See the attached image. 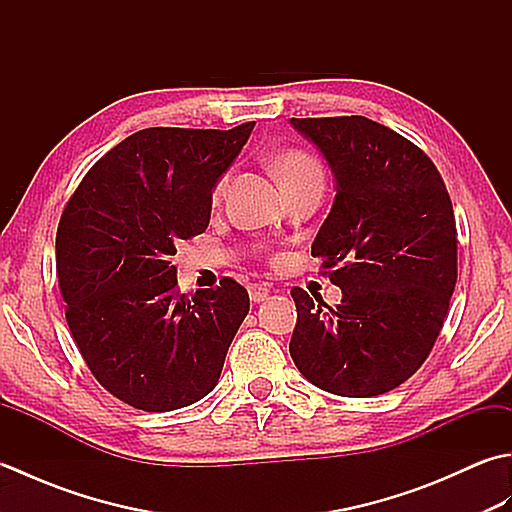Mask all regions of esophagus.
I'll use <instances>...</instances> for the list:
<instances>
[{
	"mask_svg": "<svg viewBox=\"0 0 512 512\" xmlns=\"http://www.w3.org/2000/svg\"><path fill=\"white\" fill-rule=\"evenodd\" d=\"M248 295H250V301L262 303V301H266V299H268V295H270V288H268V286H262V284H253V286L248 288Z\"/></svg>",
	"mask_w": 512,
	"mask_h": 512,
	"instance_id": "esophagus-1",
	"label": "esophagus"
}]
</instances>
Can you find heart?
<instances>
[{
  "mask_svg": "<svg viewBox=\"0 0 512 512\" xmlns=\"http://www.w3.org/2000/svg\"><path fill=\"white\" fill-rule=\"evenodd\" d=\"M275 173L284 189H290L295 187V184H303V182H323V169L317 162V158L301 149L281 151V154L275 158ZM228 180H231V173L228 171L217 178L213 187V200H220L226 193Z\"/></svg>",
  "mask_w": 512,
  "mask_h": 512,
  "instance_id": "1",
  "label": "heart"
}]
</instances>
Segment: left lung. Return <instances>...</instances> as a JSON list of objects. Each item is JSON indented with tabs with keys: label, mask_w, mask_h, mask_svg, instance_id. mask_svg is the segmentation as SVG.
<instances>
[{
	"label": "left lung",
	"mask_w": 512,
	"mask_h": 512,
	"mask_svg": "<svg viewBox=\"0 0 512 512\" xmlns=\"http://www.w3.org/2000/svg\"><path fill=\"white\" fill-rule=\"evenodd\" d=\"M330 162L336 195L312 244L336 308L292 288L290 356L312 385L385 394L427 361L458 281L449 191L424 151L365 116L290 118Z\"/></svg>",
	"instance_id": "left-lung-1"
}]
</instances>
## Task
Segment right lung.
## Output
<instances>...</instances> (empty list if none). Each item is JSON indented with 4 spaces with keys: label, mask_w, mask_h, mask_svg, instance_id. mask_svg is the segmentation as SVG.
Wrapping results in <instances>:
<instances>
[{
    "label": "right lung",
    "mask_w": 512,
    "mask_h": 512,
    "mask_svg": "<svg viewBox=\"0 0 512 512\" xmlns=\"http://www.w3.org/2000/svg\"><path fill=\"white\" fill-rule=\"evenodd\" d=\"M255 123L149 127L85 173L57 228L65 321L94 378L143 411L193 405L217 385L250 299L220 286L180 295V239L206 231L211 191Z\"/></svg>",
    "instance_id": "1"
}]
</instances>
